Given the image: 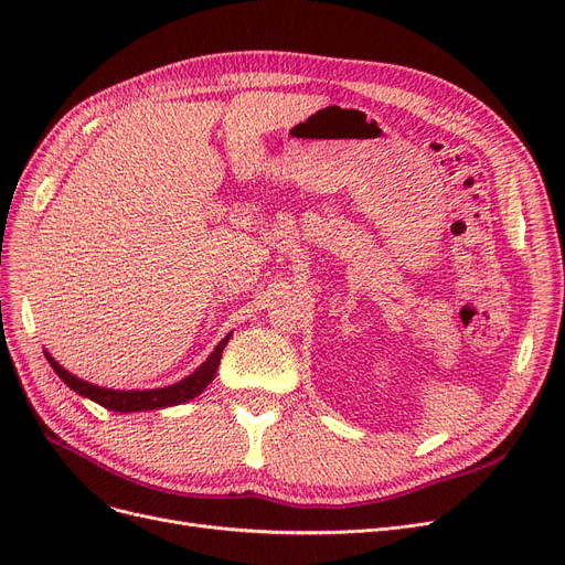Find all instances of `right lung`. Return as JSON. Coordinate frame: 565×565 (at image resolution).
I'll return each mask as SVG.
<instances>
[{"label": "right lung", "instance_id": "add662e5", "mask_svg": "<svg viewBox=\"0 0 565 565\" xmlns=\"http://www.w3.org/2000/svg\"><path fill=\"white\" fill-rule=\"evenodd\" d=\"M231 334H226L217 348L207 354V360L194 371L190 373L188 377L178 380L173 384H169V387H158V390H107V387H98V384H92L86 382L77 375H73L71 371H66L62 364H58L52 354L47 350L45 358L50 362V366L54 369V373L62 377L68 387L84 396V398H92L94 403L107 407V409H114V412H146V409H160V407H171V405H181V403H188L192 398H196L207 384L213 382L217 369H220V360H222V350L224 345L228 343Z\"/></svg>", "mask_w": 565, "mask_h": 565}]
</instances>
